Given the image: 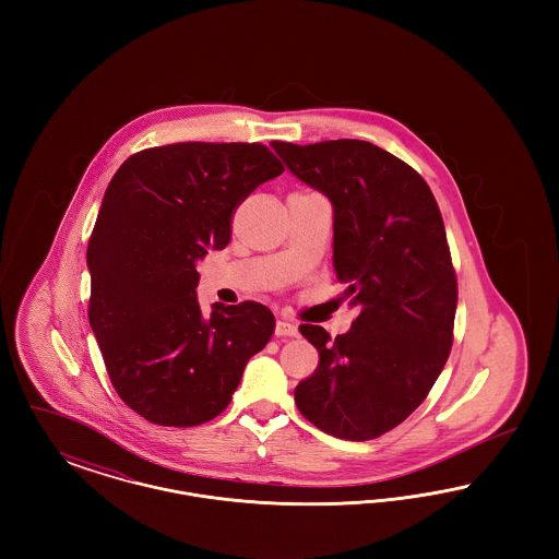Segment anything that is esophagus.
<instances>
[{
	"mask_svg": "<svg viewBox=\"0 0 559 559\" xmlns=\"http://www.w3.org/2000/svg\"><path fill=\"white\" fill-rule=\"evenodd\" d=\"M297 333H299V331H297V326L293 324L292 320H276V326H274V335H276V337H295Z\"/></svg>",
	"mask_w": 559,
	"mask_h": 559,
	"instance_id": "obj_1",
	"label": "esophagus"
}]
</instances>
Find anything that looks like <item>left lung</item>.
Returning a JSON list of instances; mask_svg holds the SVG:
<instances>
[{"label":"left lung","mask_w":559,"mask_h":559,"mask_svg":"<svg viewBox=\"0 0 559 559\" xmlns=\"http://www.w3.org/2000/svg\"><path fill=\"white\" fill-rule=\"evenodd\" d=\"M285 165L333 205V267L358 310L319 349L317 371L295 388L299 413L342 440H372L424 400L451 354L456 276L444 222L426 180L365 140L272 142Z\"/></svg>","instance_id":"1"}]
</instances>
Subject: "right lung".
Segmentation results:
<instances>
[{"label": "right lung", "mask_w": 559, "mask_h": 559, "mask_svg": "<svg viewBox=\"0 0 559 559\" xmlns=\"http://www.w3.org/2000/svg\"><path fill=\"white\" fill-rule=\"evenodd\" d=\"M285 171L260 142H178L126 160L87 245V317L119 399L155 426H201L266 347L274 314L258 301L203 314L197 262L230 242L240 203Z\"/></svg>", "instance_id": "add662e5"}]
</instances>
